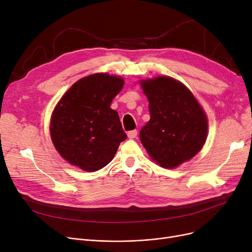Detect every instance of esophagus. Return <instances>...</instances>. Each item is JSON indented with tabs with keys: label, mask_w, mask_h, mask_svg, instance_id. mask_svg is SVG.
I'll list each match as a JSON object with an SVG mask.
<instances>
[{
	"label": "esophagus",
	"mask_w": 252,
	"mask_h": 252,
	"mask_svg": "<svg viewBox=\"0 0 252 252\" xmlns=\"http://www.w3.org/2000/svg\"><path fill=\"white\" fill-rule=\"evenodd\" d=\"M137 135H138V131H137V129L130 130V131H128V133H127V137H128L129 139H134V138H136V137H137Z\"/></svg>",
	"instance_id": "esophagus-1"
}]
</instances>
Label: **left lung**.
Listing matches in <instances>:
<instances>
[{
    "mask_svg": "<svg viewBox=\"0 0 252 252\" xmlns=\"http://www.w3.org/2000/svg\"><path fill=\"white\" fill-rule=\"evenodd\" d=\"M149 101L150 121L140 140L152 159L173 168L201 150L207 136V118L192 93L176 79L159 76L141 82Z\"/></svg>",
    "mask_w": 252,
    "mask_h": 252,
    "instance_id": "obj_1",
    "label": "left lung"
}]
</instances>
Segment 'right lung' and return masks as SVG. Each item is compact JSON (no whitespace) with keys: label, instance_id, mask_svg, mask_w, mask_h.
Returning a JSON list of instances; mask_svg holds the SVG:
<instances>
[{"label":"right lung","instance_id":"obj_1","mask_svg":"<svg viewBox=\"0 0 252 252\" xmlns=\"http://www.w3.org/2000/svg\"><path fill=\"white\" fill-rule=\"evenodd\" d=\"M124 79L95 73L77 81L57 104L51 118V138L59 154L87 171L107 165L126 139L117 111L110 108Z\"/></svg>","mask_w":252,"mask_h":252}]
</instances>
